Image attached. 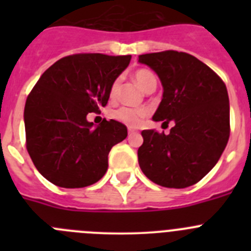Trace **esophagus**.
I'll list each match as a JSON object with an SVG mask.
<instances>
[{"instance_id": "obj_1", "label": "esophagus", "mask_w": 251, "mask_h": 251, "mask_svg": "<svg viewBox=\"0 0 251 251\" xmlns=\"http://www.w3.org/2000/svg\"><path fill=\"white\" fill-rule=\"evenodd\" d=\"M128 133H129V134H133V133H136V129H133V128H128Z\"/></svg>"}]
</instances>
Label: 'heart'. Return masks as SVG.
<instances>
[{
    "label": "heart",
    "mask_w": 251,
    "mask_h": 251,
    "mask_svg": "<svg viewBox=\"0 0 251 251\" xmlns=\"http://www.w3.org/2000/svg\"><path fill=\"white\" fill-rule=\"evenodd\" d=\"M133 77H134L136 83L141 86V89L143 92H147V90L152 89V88L156 89L157 77L151 70L139 69V70H137L134 73ZM118 86L119 80L113 81L109 90L110 98H114L115 95H117ZM146 115H147V110L143 109V108H141V109H133V108H128V106H122V108H118V109L113 112V118L115 121L121 122V123L126 124V126H129V127H137V126H139Z\"/></svg>",
    "instance_id": "b5f03b06"
}]
</instances>
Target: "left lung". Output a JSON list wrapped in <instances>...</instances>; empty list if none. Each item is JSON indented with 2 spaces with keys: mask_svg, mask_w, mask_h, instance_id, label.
I'll return each instance as SVG.
<instances>
[{
  "mask_svg": "<svg viewBox=\"0 0 251 251\" xmlns=\"http://www.w3.org/2000/svg\"><path fill=\"white\" fill-rule=\"evenodd\" d=\"M138 63L158 75L163 94L154 122L171 121L170 134L142 132V172L163 187L195 185L214 168L230 136V105L225 84L206 64L186 52L168 50L139 55Z\"/></svg>",
  "mask_w": 251,
  "mask_h": 251,
  "instance_id": "left-lung-1",
  "label": "left lung"
}]
</instances>
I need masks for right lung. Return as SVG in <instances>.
<instances>
[{
	"instance_id": "obj_1",
	"label": "right lung",
	"mask_w": 251,
	"mask_h": 251,
	"mask_svg": "<svg viewBox=\"0 0 251 251\" xmlns=\"http://www.w3.org/2000/svg\"><path fill=\"white\" fill-rule=\"evenodd\" d=\"M130 57L70 55L52 64L31 90L24 112L27 152L51 183L80 188L105 175L108 154L126 139L127 127L114 119L94 127L86 115L106 105L110 85Z\"/></svg>"
}]
</instances>
